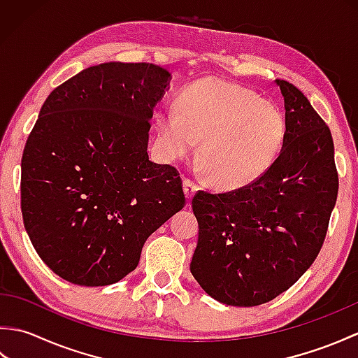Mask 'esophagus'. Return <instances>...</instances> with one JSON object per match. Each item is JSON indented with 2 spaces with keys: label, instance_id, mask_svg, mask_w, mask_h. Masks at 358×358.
<instances>
[{
  "label": "esophagus",
  "instance_id": "esophagus-1",
  "mask_svg": "<svg viewBox=\"0 0 358 358\" xmlns=\"http://www.w3.org/2000/svg\"><path fill=\"white\" fill-rule=\"evenodd\" d=\"M196 189H199V186H196L192 180H189V178L185 180V194L187 196V200L192 199L196 192Z\"/></svg>",
  "mask_w": 358,
  "mask_h": 358
}]
</instances>
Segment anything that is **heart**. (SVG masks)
Instances as JSON below:
<instances>
[{
    "instance_id": "b5f03b06",
    "label": "heart",
    "mask_w": 358,
    "mask_h": 358,
    "mask_svg": "<svg viewBox=\"0 0 358 358\" xmlns=\"http://www.w3.org/2000/svg\"><path fill=\"white\" fill-rule=\"evenodd\" d=\"M164 154H191L201 140L200 164L212 183L241 187L252 183L275 162L286 138L285 113L254 90L223 80L192 83L178 96V109L157 117Z\"/></svg>"
}]
</instances>
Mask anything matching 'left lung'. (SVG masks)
<instances>
[{
    "label": "left lung",
    "mask_w": 358,
    "mask_h": 358,
    "mask_svg": "<svg viewBox=\"0 0 358 358\" xmlns=\"http://www.w3.org/2000/svg\"><path fill=\"white\" fill-rule=\"evenodd\" d=\"M286 138L260 178L235 191H199L191 272L212 299L258 306L287 291L314 263L338 192L329 127L301 90L275 80Z\"/></svg>",
    "instance_id": "1"
}]
</instances>
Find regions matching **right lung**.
I'll return each mask as SVG.
<instances>
[{
	"mask_svg": "<svg viewBox=\"0 0 358 358\" xmlns=\"http://www.w3.org/2000/svg\"><path fill=\"white\" fill-rule=\"evenodd\" d=\"M171 73L103 63L45 98L21 159V212L49 268L80 286L132 272L144 241L185 208L178 171L148 155L150 118Z\"/></svg>",
	"mask_w": 358,
	"mask_h": 358,
	"instance_id": "add662e5",
	"label": "right lung"
}]
</instances>
